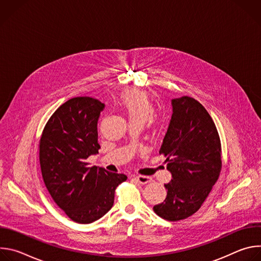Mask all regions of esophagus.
Masks as SVG:
<instances>
[{"label":"esophagus","mask_w":261,"mask_h":261,"mask_svg":"<svg viewBox=\"0 0 261 261\" xmlns=\"http://www.w3.org/2000/svg\"><path fill=\"white\" fill-rule=\"evenodd\" d=\"M135 179L141 185H145V184H148L152 181V177L145 176V175H137V176H135Z\"/></svg>","instance_id":"1"}]
</instances>
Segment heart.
I'll return each instance as SVG.
<instances>
[{"instance_id":"obj_1","label":"heart","mask_w":261,"mask_h":261,"mask_svg":"<svg viewBox=\"0 0 261 261\" xmlns=\"http://www.w3.org/2000/svg\"><path fill=\"white\" fill-rule=\"evenodd\" d=\"M119 104L131 122L144 124L154 114V105L148 95L138 89H129L121 94Z\"/></svg>"}]
</instances>
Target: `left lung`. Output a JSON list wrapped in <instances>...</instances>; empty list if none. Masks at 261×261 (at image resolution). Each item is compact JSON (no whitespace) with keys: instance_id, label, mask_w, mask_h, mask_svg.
Segmentation results:
<instances>
[{"instance_id":"8db88e82","label":"left lung","mask_w":261,"mask_h":261,"mask_svg":"<svg viewBox=\"0 0 261 261\" xmlns=\"http://www.w3.org/2000/svg\"><path fill=\"white\" fill-rule=\"evenodd\" d=\"M172 116L160 154L166 157L172 178L165 184L163 202L154 212L168 221H178L196 213L217 181L221 167V142L206 109L194 98L171 100Z\"/></svg>"}]
</instances>
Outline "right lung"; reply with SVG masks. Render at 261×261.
<instances>
[{"label": "right lung", "mask_w": 261, "mask_h": 261, "mask_svg": "<svg viewBox=\"0 0 261 261\" xmlns=\"http://www.w3.org/2000/svg\"><path fill=\"white\" fill-rule=\"evenodd\" d=\"M105 105L91 97L62 104L46 123L39 143L42 177L55 202L74 222L89 224L114 205L115 191L127 179L123 173L89 167L98 154L97 124Z\"/></svg>", "instance_id": "add662e5"}]
</instances>
